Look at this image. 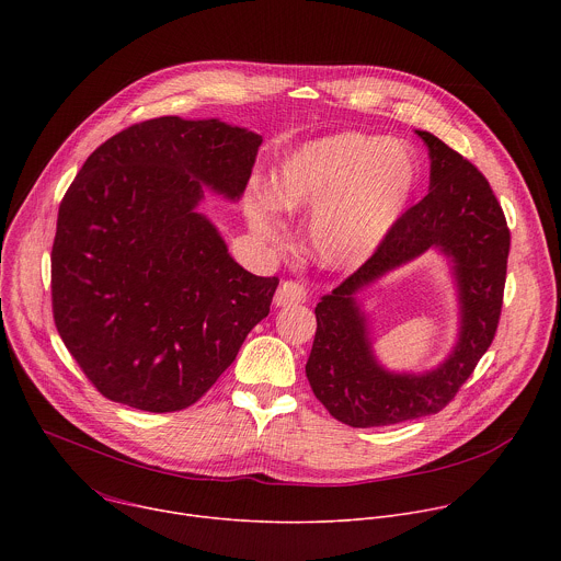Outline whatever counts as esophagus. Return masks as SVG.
Returning a JSON list of instances; mask_svg holds the SVG:
<instances>
[{
	"label": "esophagus",
	"mask_w": 561,
	"mask_h": 561,
	"mask_svg": "<svg viewBox=\"0 0 561 561\" xmlns=\"http://www.w3.org/2000/svg\"><path fill=\"white\" fill-rule=\"evenodd\" d=\"M308 290L297 282H282L275 293V306H297L304 304Z\"/></svg>",
	"instance_id": "34e87169"
}]
</instances>
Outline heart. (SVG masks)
<instances>
[{
	"instance_id": "heart-1",
	"label": "heart",
	"mask_w": 561,
	"mask_h": 561,
	"mask_svg": "<svg viewBox=\"0 0 561 561\" xmlns=\"http://www.w3.org/2000/svg\"><path fill=\"white\" fill-rule=\"evenodd\" d=\"M420 186L413 150L383 135L344 130L304 141L271 173V199L251 197L249 224L279 242L277 210L310 213L306 244L317 262L348 271L368 262L402 224Z\"/></svg>"
}]
</instances>
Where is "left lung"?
<instances>
[{
    "instance_id": "obj_1",
    "label": "left lung",
    "mask_w": 561,
    "mask_h": 561,
    "mask_svg": "<svg viewBox=\"0 0 561 561\" xmlns=\"http://www.w3.org/2000/svg\"><path fill=\"white\" fill-rule=\"evenodd\" d=\"M428 146V195L409 208L383 247L317 304V333L306 377L327 411L353 426H390L439 413L493 344L506 284L511 232L491 184L439 137ZM428 250L447 257L458 290L460 329L435 369L399 374L374 355L358 293Z\"/></svg>"
}]
</instances>
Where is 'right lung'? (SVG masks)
Returning <instances> with one entry per match:
<instances>
[{
    "instance_id": "1",
    "label": "right lung",
    "mask_w": 561,
    "mask_h": 561,
    "mask_svg": "<svg viewBox=\"0 0 561 561\" xmlns=\"http://www.w3.org/2000/svg\"><path fill=\"white\" fill-rule=\"evenodd\" d=\"M262 135L157 117L104 141L66 191L53 242V314L66 348L117 404L182 411L271 310L277 277L239 266L204 193L239 202Z\"/></svg>"
}]
</instances>
